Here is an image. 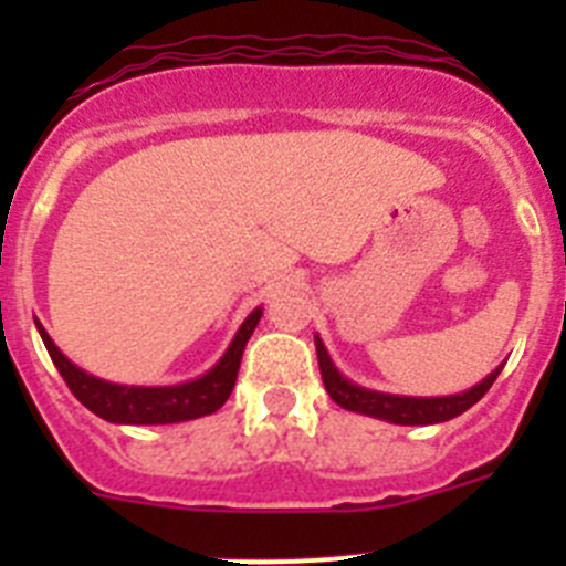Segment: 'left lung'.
I'll list each match as a JSON object with an SVG mask.
<instances>
[{"mask_svg": "<svg viewBox=\"0 0 566 566\" xmlns=\"http://www.w3.org/2000/svg\"><path fill=\"white\" fill-rule=\"evenodd\" d=\"M317 343V363L319 374H323V385H326L328 397L345 408V411L365 413V417L385 419V422L394 424H437L448 422V419L459 417L468 408L479 402L484 394L490 391V385L496 382L502 365L496 371L488 374L479 385H473L470 391L453 394V397H397V394H382L371 391V388H363V385H354L352 379H345L343 374L334 368L332 357H328L323 339L314 337Z\"/></svg>", "mask_w": 566, "mask_h": 566, "instance_id": "1", "label": "left lung"}]
</instances>
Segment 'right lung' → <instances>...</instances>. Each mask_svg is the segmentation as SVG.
<instances>
[{
  "label": "right lung",
  "instance_id": "right-lung-1",
  "mask_svg": "<svg viewBox=\"0 0 566 566\" xmlns=\"http://www.w3.org/2000/svg\"><path fill=\"white\" fill-rule=\"evenodd\" d=\"M260 314L263 312L254 308V312L243 319V326L238 328L227 354H223L203 377L181 385H161V388L118 385L93 377V374L82 371L78 365H73L62 352H59L56 343L50 339V334L44 332V326L39 319L36 328L39 334H42L44 348H48L53 365L59 368V374H62V379L67 382L70 391H73V397H76L87 411L107 419V422L118 424H172L187 422V419L209 417V413H214L223 402H227L229 394H232L234 388V379H238L240 357H243V348H247L254 326L260 323Z\"/></svg>",
  "mask_w": 566,
  "mask_h": 566
}]
</instances>
